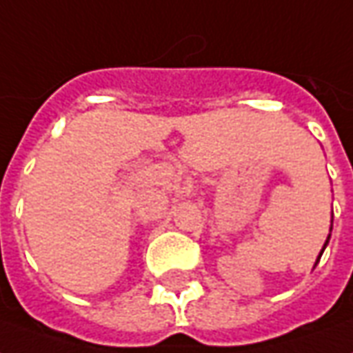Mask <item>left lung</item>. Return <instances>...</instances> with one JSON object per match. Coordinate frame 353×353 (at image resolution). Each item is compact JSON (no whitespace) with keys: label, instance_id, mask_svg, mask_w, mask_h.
I'll use <instances>...</instances> for the list:
<instances>
[{"label":"left lung","instance_id":"8db88e82","mask_svg":"<svg viewBox=\"0 0 353 353\" xmlns=\"http://www.w3.org/2000/svg\"><path fill=\"white\" fill-rule=\"evenodd\" d=\"M331 231H332V216H331ZM329 239H331V233H329V236H327V241H325V245H323L321 252H319V256H317V260H315L314 268H315V265H317V263H319V260H321V256H323V250H325V248H327V245H329Z\"/></svg>","mask_w":353,"mask_h":353}]
</instances>
